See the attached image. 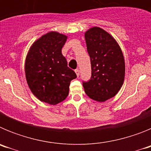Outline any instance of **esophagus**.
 Returning <instances> with one entry per match:
<instances>
[{
  "label": "esophagus",
  "instance_id": "obj_1",
  "mask_svg": "<svg viewBox=\"0 0 151 151\" xmlns=\"http://www.w3.org/2000/svg\"><path fill=\"white\" fill-rule=\"evenodd\" d=\"M75 72H76V74L77 77H78V76H79V75H80L79 70H78V69H76V70H75Z\"/></svg>",
  "mask_w": 151,
  "mask_h": 151
}]
</instances>
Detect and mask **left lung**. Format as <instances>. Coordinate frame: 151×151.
Instances as JSON below:
<instances>
[{
  "label": "left lung",
  "instance_id": "obj_1",
  "mask_svg": "<svg viewBox=\"0 0 151 151\" xmlns=\"http://www.w3.org/2000/svg\"><path fill=\"white\" fill-rule=\"evenodd\" d=\"M91 58V77L83 82L85 93L92 100L104 102L120 90L125 78V60L120 47L110 34L100 27L85 33Z\"/></svg>",
  "mask_w": 151,
  "mask_h": 151
}]
</instances>
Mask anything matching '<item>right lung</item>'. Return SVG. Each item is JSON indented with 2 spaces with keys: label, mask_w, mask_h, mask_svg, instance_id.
Here are the masks:
<instances>
[{
  "label": "right lung",
  "mask_w": 151,
  "mask_h": 151,
  "mask_svg": "<svg viewBox=\"0 0 151 151\" xmlns=\"http://www.w3.org/2000/svg\"><path fill=\"white\" fill-rule=\"evenodd\" d=\"M66 39L65 35L49 32L32 45L26 58V78L31 91L39 101L51 105L66 99L70 82L76 78L62 54Z\"/></svg>",
  "instance_id": "add662e5"
}]
</instances>
